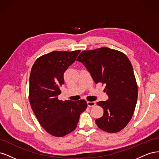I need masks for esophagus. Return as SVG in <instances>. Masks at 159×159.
<instances>
[{
	"instance_id": "1",
	"label": "esophagus",
	"mask_w": 159,
	"mask_h": 159,
	"mask_svg": "<svg viewBox=\"0 0 159 159\" xmlns=\"http://www.w3.org/2000/svg\"><path fill=\"white\" fill-rule=\"evenodd\" d=\"M87 103H88V107H94L96 104V103L95 102H88Z\"/></svg>"
}]
</instances>
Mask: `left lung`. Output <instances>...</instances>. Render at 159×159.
I'll use <instances>...</instances> for the list:
<instances>
[{
	"label": "left lung",
	"mask_w": 159,
	"mask_h": 159,
	"mask_svg": "<svg viewBox=\"0 0 159 159\" xmlns=\"http://www.w3.org/2000/svg\"><path fill=\"white\" fill-rule=\"evenodd\" d=\"M77 61L89 71L95 84H105L109 99L97 104L103 115L96 125L107 133H117L125 127L135 109L138 88L131 61L124 53L103 47L82 51Z\"/></svg>",
	"instance_id": "obj_1"
}]
</instances>
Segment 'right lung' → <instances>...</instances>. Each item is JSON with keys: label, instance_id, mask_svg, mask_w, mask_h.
<instances>
[{"label": "right lung", "instance_id": "right-lung-1", "mask_svg": "<svg viewBox=\"0 0 159 159\" xmlns=\"http://www.w3.org/2000/svg\"><path fill=\"white\" fill-rule=\"evenodd\" d=\"M80 50L54 51L33 64L30 75L29 101L40 125L51 135L61 137L75 129L80 114L88 107L84 99H58L64 84V74Z\"/></svg>", "mask_w": 159, "mask_h": 159}]
</instances>
